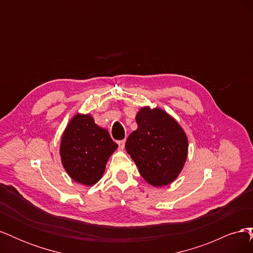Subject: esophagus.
Here are the masks:
<instances>
[{
    "label": "esophagus",
    "mask_w": 253,
    "mask_h": 253,
    "mask_svg": "<svg viewBox=\"0 0 253 253\" xmlns=\"http://www.w3.org/2000/svg\"><path fill=\"white\" fill-rule=\"evenodd\" d=\"M125 144H126V140H120V141H118L119 150H124V149H125Z\"/></svg>",
    "instance_id": "1"
}]
</instances>
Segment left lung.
Listing matches in <instances>:
<instances>
[{
  "instance_id": "left-lung-1",
  "label": "left lung",
  "mask_w": 253,
  "mask_h": 253,
  "mask_svg": "<svg viewBox=\"0 0 253 253\" xmlns=\"http://www.w3.org/2000/svg\"><path fill=\"white\" fill-rule=\"evenodd\" d=\"M136 131L129 134L126 150L144 180L153 187L173 182L188 157V137L166 111L143 106L136 115Z\"/></svg>"
}]
</instances>
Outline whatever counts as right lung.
Here are the masks:
<instances>
[{
  "label": "right lung",
  "mask_w": 253,
  "mask_h": 253,
  "mask_svg": "<svg viewBox=\"0 0 253 253\" xmlns=\"http://www.w3.org/2000/svg\"><path fill=\"white\" fill-rule=\"evenodd\" d=\"M117 148L108 129L96 125L91 115L78 113L62 134L61 163L73 180L93 186L102 177L106 163Z\"/></svg>",
  "instance_id": "obj_1"
}]
</instances>
